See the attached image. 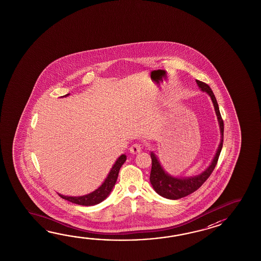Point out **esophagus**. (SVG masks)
<instances>
[{"label": "esophagus", "mask_w": 261, "mask_h": 261, "mask_svg": "<svg viewBox=\"0 0 261 261\" xmlns=\"http://www.w3.org/2000/svg\"><path fill=\"white\" fill-rule=\"evenodd\" d=\"M129 151L132 154H137L142 151V145L140 144H133L130 147H129Z\"/></svg>", "instance_id": "1"}]
</instances>
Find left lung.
I'll use <instances>...</instances> for the list:
<instances>
[{"instance_id": "1", "label": "left lung", "mask_w": 261, "mask_h": 261, "mask_svg": "<svg viewBox=\"0 0 261 261\" xmlns=\"http://www.w3.org/2000/svg\"><path fill=\"white\" fill-rule=\"evenodd\" d=\"M196 83L198 84L199 88L201 91L206 92L207 94L211 97L213 105L215 107V111L217 114V120L220 128L221 133V140L220 144L218 145L217 153L215 158L213 159L211 164L206 169L204 172H201L199 175L191 176V177H174L168 172L164 171V169L160 163L158 158L155 156L153 152L150 153L151 160H152V168L150 172V183L152 185L153 189L155 192L162 197L170 199V200H178L184 198L188 195L193 193L197 189L201 187V185L205 182L206 180L211 175L214 169L216 168L218 158L221 152L222 146H223V136H224V122L222 119L219 107L217 103V99L212 91L211 88L207 85L199 80H196Z\"/></svg>"}]
</instances>
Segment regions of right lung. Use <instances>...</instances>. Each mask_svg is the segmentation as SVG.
<instances>
[{"mask_svg":"<svg viewBox=\"0 0 261 261\" xmlns=\"http://www.w3.org/2000/svg\"><path fill=\"white\" fill-rule=\"evenodd\" d=\"M68 95L70 94H66L63 97H67ZM126 160H127V155H124V154L120 155L117 159V161L115 162V164L112 167L111 171L108 173L105 182L100 185V188H98L93 192H91L89 194L84 195V196H79V197L59 195L61 196L62 199L69 200L70 202L79 204V205L92 206L100 203L102 200H106V198L111 193L112 189H113L114 186L116 185V182H117L119 170H120V168L124 164Z\"/></svg>","mask_w":261,"mask_h":261,"instance_id":"1","label":"right lung"}]
</instances>
